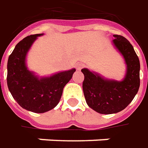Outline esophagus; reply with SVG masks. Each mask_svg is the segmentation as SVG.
<instances>
[{
    "label": "esophagus",
    "instance_id": "34e87169",
    "mask_svg": "<svg viewBox=\"0 0 148 148\" xmlns=\"http://www.w3.org/2000/svg\"><path fill=\"white\" fill-rule=\"evenodd\" d=\"M84 67V64H83V63H79V64H77V65H76V68H77L78 70H80L81 69H83Z\"/></svg>",
    "mask_w": 148,
    "mask_h": 148
}]
</instances>
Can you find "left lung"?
Returning <instances> with one entry per match:
<instances>
[{
  "mask_svg": "<svg viewBox=\"0 0 148 148\" xmlns=\"http://www.w3.org/2000/svg\"><path fill=\"white\" fill-rule=\"evenodd\" d=\"M113 43L124 56L127 73L121 82L107 80L88 69L81 71L84 75L83 90L86 102L100 114H113L125 109L134 98L140 86V63L134 49L125 37L114 35Z\"/></svg>",
  "mask_w": 148,
  "mask_h": 148,
  "instance_id": "1",
  "label": "left lung"
}]
</instances>
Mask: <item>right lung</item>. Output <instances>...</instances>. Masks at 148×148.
<instances>
[{"label":"right lung","mask_w":148,"mask_h":148,"mask_svg":"<svg viewBox=\"0 0 148 148\" xmlns=\"http://www.w3.org/2000/svg\"><path fill=\"white\" fill-rule=\"evenodd\" d=\"M42 34L30 35L20 41L10 55L7 63V86L10 93L23 109L44 113L58 104L63 88L71 79L75 69L39 79L25 65L28 51Z\"/></svg>","instance_id":"right-lung-1"}]
</instances>
